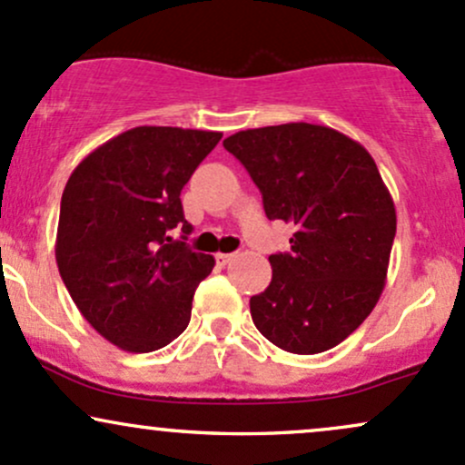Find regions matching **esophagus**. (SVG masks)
<instances>
[{
    "label": "esophagus",
    "mask_w": 465,
    "mask_h": 465,
    "mask_svg": "<svg viewBox=\"0 0 465 465\" xmlns=\"http://www.w3.org/2000/svg\"><path fill=\"white\" fill-rule=\"evenodd\" d=\"M233 258H236V253H216V262L218 264H229Z\"/></svg>",
    "instance_id": "1"
}]
</instances>
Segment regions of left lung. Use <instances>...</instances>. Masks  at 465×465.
<instances>
[{"label":"left lung","mask_w":465,"mask_h":465,"mask_svg":"<svg viewBox=\"0 0 465 465\" xmlns=\"http://www.w3.org/2000/svg\"><path fill=\"white\" fill-rule=\"evenodd\" d=\"M262 193L269 221L295 227L269 256L272 282L249 300L253 324L282 351L333 349L364 322L384 291L395 205L373 156L338 130L284 124L223 141Z\"/></svg>","instance_id":"obj_1"}]
</instances>
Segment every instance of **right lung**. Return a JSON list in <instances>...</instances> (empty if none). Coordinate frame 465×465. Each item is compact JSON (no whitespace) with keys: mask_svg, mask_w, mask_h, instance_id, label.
Instances as JSON below:
<instances>
[{"mask_svg":"<svg viewBox=\"0 0 465 465\" xmlns=\"http://www.w3.org/2000/svg\"><path fill=\"white\" fill-rule=\"evenodd\" d=\"M221 132L132 127L88 154L65 183L57 267L76 309L105 340L152 353L176 340L213 256L169 232L185 221L181 192Z\"/></svg>","mask_w":465,"mask_h":465,"instance_id":"right-lung-1","label":"right lung"}]
</instances>
